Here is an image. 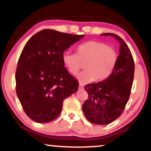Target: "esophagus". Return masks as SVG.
<instances>
[{
    "mask_svg": "<svg viewBox=\"0 0 151 151\" xmlns=\"http://www.w3.org/2000/svg\"><path fill=\"white\" fill-rule=\"evenodd\" d=\"M78 89H79V90H82V89H83V86L82 84V83H80V84H79Z\"/></svg>",
    "mask_w": 151,
    "mask_h": 151,
    "instance_id": "34e87169",
    "label": "esophagus"
}]
</instances>
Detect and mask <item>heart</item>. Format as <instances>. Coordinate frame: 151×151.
<instances>
[{
  "mask_svg": "<svg viewBox=\"0 0 151 151\" xmlns=\"http://www.w3.org/2000/svg\"><path fill=\"white\" fill-rule=\"evenodd\" d=\"M117 59L114 48L94 40L79 45L76 53L67 50L62 54L63 63L71 74L77 73L83 63L85 69L77 75L78 80L82 83L105 80L115 69Z\"/></svg>",
  "mask_w": 151,
  "mask_h": 151,
  "instance_id": "1",
  "label": "heart"
}]
</instances>
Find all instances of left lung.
Masks as SVG:
<instances>
[{
    "instance_id": "obj_1",
    "label": "left lung",
    "mask_w": 151,
    "mask_h": 151,
    "mask_svg": "<svg viewBox=\"0 0 151 151\" xmlns=\"http://www.w3.org/2000/svg\"><path fill=\"white\" fill-rule=\"evenodd\" d=\"M101 35L114 37L119 43V55L109 76L102 82L85 86L88 98L82 109L89 122L106 125L122 115L127 103L134 80V62L130 50L119 36L112 33Z\"/></svg>"
}]
</instances>
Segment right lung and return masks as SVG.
<instances>
[{"label":"right lung","mask_w":151,"mask_h":151,"mask_svg":"<svg viewBox=\"0 0 151 151\" xmlns=\"http://www.w3.org/2000/svg\"><path fill=\"white\" fill-rule=\"evenodd\" d=\"M83 36L46 29L25 44L16 71V92L30 119L38 123L56 119L64 99L78 90V80L65 68L62 54Z\"/></svg>","instance_id":"right-lung-1"}]
</instances>
